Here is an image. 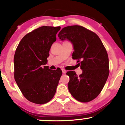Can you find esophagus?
I'll return each mask as SVG.
<instances>
[{
  "label": "esophagus",
  "mask_w": 125,
  "mask_h": 125,
  "mask_svg": "<svg viewBox=\"0 0 125 125\" xmlns=\"http://www.w3.org/2000/svg\"><path fill=\"white\" fill-rule=\"evenodd\" d=\"M62 73H66V71H65V69H62Z\"/></svg>",
  "instance_id": "34e87169"
}]
</instances>
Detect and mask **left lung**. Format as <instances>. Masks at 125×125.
Here are the masks:
<instances>
[{
  "label": "left lung",
  "instance_id": "1",
  "mask_svg": "<svg viewBox=\"0 0 125 125\" xmlns=\"http://www.w3.org/2000/svg\"><path fill=\"white\" fill-rule=\"evenodd\" d=\"M58 37L73 44L72 58L78 60L83 70L78 76L74 71L67 72L68 87L72 95L78 101L88 102L99 95L109 74L106 50L97 34L80 25L64 27Z\"/></svg>",
  "mask_w": 125,
  "mask_h": 125
}]
</instances>
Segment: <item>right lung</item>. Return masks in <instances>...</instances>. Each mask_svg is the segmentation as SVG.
I'll list each match as a JSON object with an SVG mask.
<instances>
[{"label": "right lung", "mask_w": 125, "mask_h": 125, "mask_svg": "<svg viewBox=\"0 0 125 125\" xmlns=\"http://www.w3.org/2000/svg\"><path fill=\"white\" fill-rule=\"evenodd\" d=\"M60 27L42 26L23 37L15 51L14 78L24 96L30 102L44 104L53 98L62 71L49 69L47 58Z\"/></svg>", "instance_id": "right-lung-1"}]
</instances>
